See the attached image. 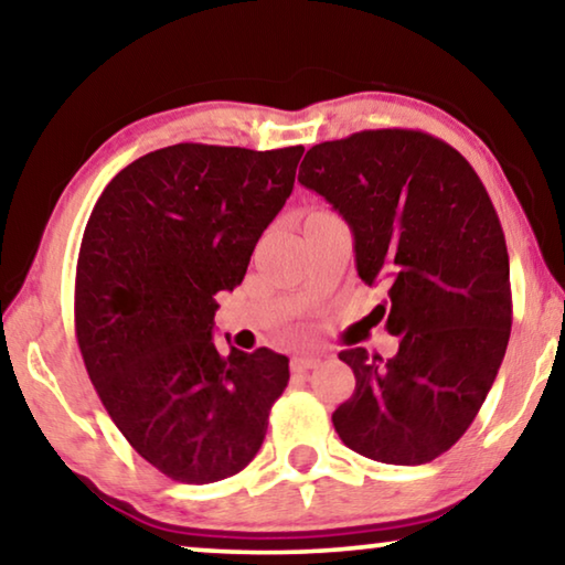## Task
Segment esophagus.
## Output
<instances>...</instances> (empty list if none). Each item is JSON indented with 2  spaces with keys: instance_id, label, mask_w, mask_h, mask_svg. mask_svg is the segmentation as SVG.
Listing matches in <instances>:
<instances>
[{
  "instance_id": "1",
  "label": "esophagus",
  "mask_w": 565,
  "mask_h": 565,
  "mask_svg": "<svg viewBox=\"0 0 565 565\" xmlns=\"http://www.w3.org/2000/svg\"><path fill=\"white\" fill-rule=\"evenodd\" d=\"M319 365H322V355H297L291 360L294 373H309V370H315Z\"/></svg>"
}]
</instances>
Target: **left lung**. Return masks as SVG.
I'll return each mask as SVG.
<instances>
[{
  "label": "left lung",
  "mask_w": 565,
  "mask_h": 565,
  "mask_svg": "<svg viewBox=\"0 0 565 565\" xmlns=\"http://www.w3.org/2000/svg\"><path fill=\"white\" fill-rule=\"evenodd\" d=\"M299 182L350 225L360 279L388 286L373 315L398 337L388 360L340 352L355 393L334 431L367 459L426 465L465 436L508 350L510 258L492 200L457 149L414 129L322 141Z\"/></svg>",
  "instance_id": "obj_1"
}]
</instances>
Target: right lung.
Here are the masks:
<instances>
[{
    "instance_id": "obj_1",
    "label": "right lung",
    "mask_w": 565,
    "mask_h": 565,
    "mask_svg": "<svg viewBox=\"0 0 565 565\" xmlns=\"http://www.w3.org/2000/svg\"><path fill=\"white\" fill-rule=\"evenodd\" d=\"M305 147L174 145L100 192L75 268V337L100 403L174 482L233 477L264 444L289 358L221 355L215 294L246 276L294 190Z\"/></svg>"
}]
</instances>
